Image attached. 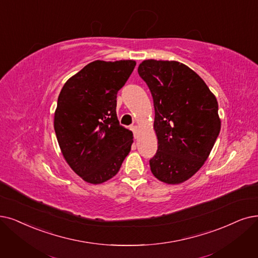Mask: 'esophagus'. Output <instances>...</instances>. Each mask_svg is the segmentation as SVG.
<instances>
[{"mask_svg":"<svg viewBox=\"0 0 258 258\" xmlns=\"http://www.w3.org/2000/svg\"><path fill=\"white\" fill-rule=\"evenodd\" d=\"M131 130L133 131V135H135V138L139 137V133H140V129L138 126H132Z\"/></svg>","mask_w":258,"mask_h":258,"instance_id":"obj_1","label":"esophagus"}]
</instances>
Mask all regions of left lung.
Returning a JSON list of instances; mask_svg holds the SVG:
<instances>
[{"instance_id":"8db88e82","label":"left lung","mask_w":258,"mask_h":258,"mask_svg":"<svg viewBox=\"0 0 258 258\" xmlns=\"http://www.w3.org/2000/svg\"><path fill=\"white\" fill-rule=\"evenodd\" d=\"M153 99L158 151L150 169L158 180L180 184L208 160L221 121L218 102L203 79L178 61L144 60L138 69Z\"/></svg>"}]
</instances>
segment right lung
Returning <instances> with one entry per match:
<instances>
[{
  "label": "right lung",
  "instance_id": "add662e5",
  "mask_svg": "<svg viewBox=\"0 0 258 258\" xmlns=\"http://www.w3.org/2000/svg\"><path fill=\"white\" fill-rule=\"evenodd\" d=\"M136 64L96 60L61 89L54 116L57 141L70 167L88 183L114 177L130 152L132 132L119 125L116 95Z\"/></svg>",
  "mask_w": 258,
  "mask_h": 258
}]
</instances>
